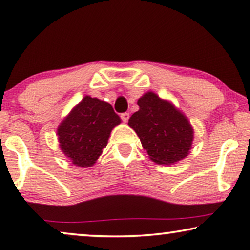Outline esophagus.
I'll list each match as a JSON object with an SVG mask.
<instances>
[{
    "label": "esophagus",
    "mask_w": 250,
    "mask_h": 250,
    "mask_svg": "<svg viewBox=\"0 0 250 250\" xmlns=\"http://www.w3.org/2000/svg\"><path fill=\"white\" fill-rule=\"evenodd\" d=\"M129 117H130V114L128 113V112H125V113H121V115H120L121 120L124 121V122L128 121V120H129Z\"/></svg>",
    "instance_id": "esophagus-1"
}]
</instances>
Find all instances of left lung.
<instances>
[{"mask_svg": "<svg viewBox=\"0 0 250 250\" xmlns=\"http://www.w3.org/2000/svg\"><path fill=\"white\" fill-rule=\"evenodd\" d=\"M137 104L139 110L128 125L139 137L149 159L164 165L185 159L194 139V129L186 115L153 91L143 95Z\"/></svg>", "mask_w": 250, "mask_h": 250, "instance_id": "8db88e82", "label": "left lung"}]
</instances>
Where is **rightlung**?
I'll return each instance as SVG.
<instances>
[{"label": "right lung", "instance_id": "add662e5", "mask_svg": "<svg viewBox=\"0 0 250 250\" xmlns=\"http://www.w3.org/2000/svg\"><path fill=\"white\" fill-rule=\"evenodd\" d=\"M121 120L107 102L85 96L58 128L60 148L80 167H89L107 145L112 129Z\"/></svg>", "mask_w": 250, "mask_h": 250}]
</instances>
